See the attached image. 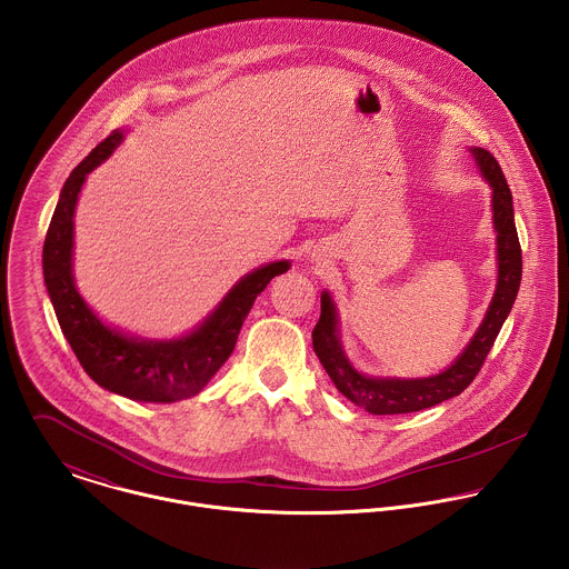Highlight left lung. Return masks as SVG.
Instances as JSON below:
<instances>
[{
  "mask_svg": "<svg viewBox=\"0 0 569 569\" xmlns=\"http://www.w3.org/2000/svg\"><path fill=\"white\" fill-rule=\"evenodd\" d=\"M482 179L491 188V211L496 229L498 283L480 327L460 351V356L430 378H376L360 373L340 340V316L327 290L320 295V318L312 331L316 356L333 386L356 406L371 415H406L432 408L460 395L485 365L506 316L510 315L521 283V247L515 229L512 196L496 157L478 146L469 148Z\"/></svg>",
  "mask_w": 569,
  "mask_h": 569,
  "instance_id": "1",
  "label": "left lung"
}]
</instances>
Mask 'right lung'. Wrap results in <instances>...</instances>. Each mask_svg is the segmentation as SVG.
I'll list each match as a JSON object with an SVG mask.
<instances>
[{
	"label": "right lung",
	"instance_id": "right-lung-1",
	"mask_svg": "<svg viewBox=\"0 0 569 569\" xmlns=\"http://www.w3.org/2000/svg\"><path fill=\"white\" fill-rule=\"evenodd\" d=\"M122 139L124 130H113L64 181L43 244V277L64 338L89 378L132 401L172 403L198 395L220 371L233 353L257 295L270 279L288 272L290 261H270L244 274L186 336L152 340L107 325L87 306L73 281V213L87 174L107 161Z\"/></svg>",
	"mask_w": 569,
	"mask_h": 569
}]
</instances>
